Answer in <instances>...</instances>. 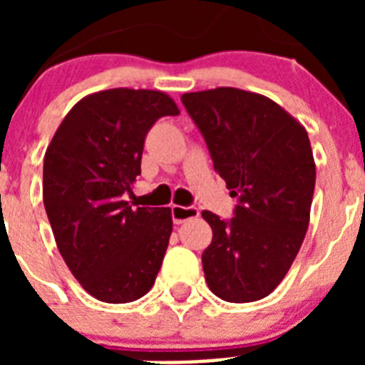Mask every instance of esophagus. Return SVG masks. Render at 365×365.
Instances as JSON below:
<instances>
[{"mask_svg":"<svg viewBox=\"0 0 365 365\" xmlns=\"http://www.w3.org/2000/svg\"><path fill=\"white\" fill-rule=\"evenodd\" d=\"M199 210L195 206H179V205H173L172 206V217L175 225H180V222L188 221V219L197 217Z\"/></svg>","mask_w":365,"mask_h":365,"instance_id":"34e87169","label":"esophagus"}]
</instances>
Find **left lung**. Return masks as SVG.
Returning a JSON list of instances; mask_svg holds the SVG:
<instances>
[{"instance_id": "left-lung-1", "label": "left lung", "mask_w": 365, "mask_h": 365, "mask_svg": "<svg viewBox=\"0 0 365 365\" xmlns=\"http://www.w3.org/2000/svg\"><path fill=\"white\" fill-rule=\"evenodd\" d=\"M210 150L234 217L212 212V243L202 252L210 291L232 303L265 298L282 283L307 234L316 164L307 130L274 100L237 87L180 96Z\"/></svg>"}]
</instances>
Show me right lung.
Masks as SVG:
<instances>
[{"label": "right lung", "mask_w": 365, "mask_h": 365, "mask_svg": "<svg viewBox=\"0 0 365 365\" xmlns=\"http://www.w3.org/2000/svg\"><path fill=\"white\" fill-rule=\"evenodd\" d=\"M172 96L153 89H106L73 106L43 157V205L66 265L93 298H143L172 235L170 208L124 199L140 175L144 138Z\"/></svg>", "instance_id": "obj_1"}]
</instances>
